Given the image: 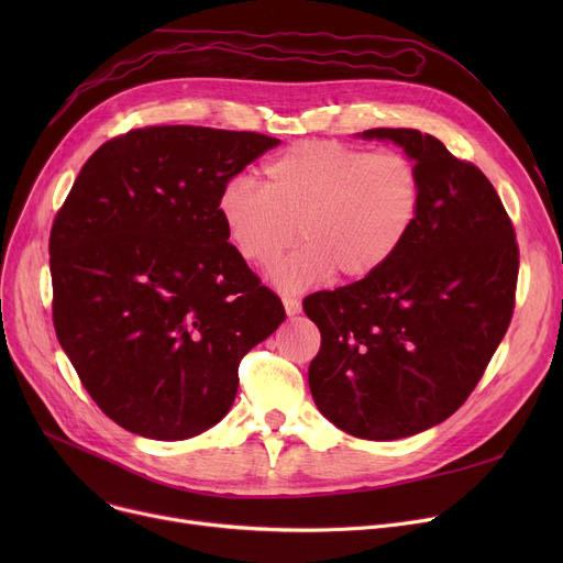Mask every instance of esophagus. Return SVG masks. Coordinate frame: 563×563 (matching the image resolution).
Returning <instances> with one entry per match:
<instances>
[{"label": "esophagus", "instance_id": "obj_1", "mask_svg": "<svg viewBox=\"0 0 563 563\" xmlns=\"http://www.w3.org/2000/svg\"><path fill=\"white\" fill-rule=\"evenodd\" d=\"M283 306H285L287 317H294V314L301 312V301L294 299V297H283Z\"/></svg>", "mask_w": 563, "mask_h": 563}]
</instances>
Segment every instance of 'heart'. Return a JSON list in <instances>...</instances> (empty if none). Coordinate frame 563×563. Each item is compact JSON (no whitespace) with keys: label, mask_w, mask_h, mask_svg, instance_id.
Masks as SVG:
<instances>
[{"label":"heart","mask_w":563,"mask_h":563,"mask_svg":"<svg viewBox=\"0 0 563 563\" xmlns=\"http://www.w3.org/2000/svg\"><path fill=\"white\" fill-rule=\"evenodd\" d=\"M422 175L401 153H374L338 141L294 143L264 166V185L232 177L219 217L234 251L272 266L283 289H303L338 274L365 280L388 266L422 212Z\"/></svg>","instance_id":"heart-1"}]
</instances>
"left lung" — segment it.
Wrapping results in <instances>:
<instances>
[{"label":"left lung","mask_w":563,"mask_h":563,"mask_svg":"<svg viewBox=\"0 0 563 563\" xmlns=\"http://www.w3.org/2000/svg\"><path fill=\"white\" fill-rule=\"evenodd\" d=\"M422 175V212L397 257L303 301L321 333L310 393L338 429L397 440L445 422L475 390L516 306L514 223L488 177L431 134L378 128Z\"/></svg>","instance_id":"left-lung-1"}]
</instances>
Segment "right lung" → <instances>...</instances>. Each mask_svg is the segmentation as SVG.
<instances>
[{
    "label": "right lung",
    "instance_id": "1",
    "mask_svg": "<svg viewBox=\"0 0 563 563\" xmlns=\"http://www.w3.org/2000/svg\"><path fill=\"white\" fill-rule=\"evenodd\" d=\"M280 141L194 125L130 130L81 166L49 232L52 319L107 418L185 440L230 410L240 363L285 319L228 242L219 196Z\"/></svg>",
    "mask_w": 563,
    "mask_h": 563
}]
</instances>
